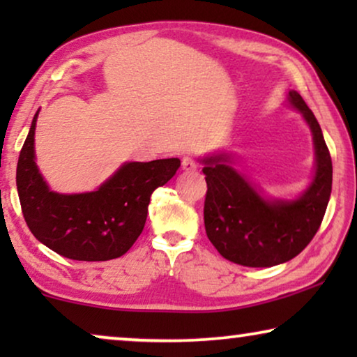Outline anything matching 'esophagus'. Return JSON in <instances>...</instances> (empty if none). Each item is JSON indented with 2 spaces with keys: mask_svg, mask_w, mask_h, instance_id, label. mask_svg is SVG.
<instances>
[{
  "mask_svg": "<svg viewBox=\"0 0 357 357\" xmlns=\"http://www.w3.org/2000/svg\"><path fill=\"white\" fill-rule=\"evenodd\" d=\"M182 167H183V170H195L198 167V164H197V160H195L193 158H190V155H185V158L182 159Z\"/></svg>",
  "mask_w": 357,
  "mask_h": 357,
  "instance_id": "obj_1",
  "label": "esophagus"
}]
</instances>
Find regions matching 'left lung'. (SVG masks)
Returning <instances> with one entry per match:
<instances>
[{
	"mask_svg": "<svg viewBox=\"0 0 357 357\" xmlns=\"http://www.w3.org/2000/svg\"><path fill=\"white\" fill-rule=\"evenodd\" d=\"M286 100L309 125L315 149L314 175L299 197H266L234 167V154L216 153L199 159L208 183V238L226 260L242 266L270 268L292 260L314 238L328 206L333 167L324 133L299 92L291 89Z\"/></svg>",
	"mask_w": 357,
	"mask_h": 357,
	"instance_id": "1",
	"label": "left lung"
}]
</instances>
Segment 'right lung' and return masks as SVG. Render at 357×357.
<instances>
[{
    "label": "right lung",
    "instance_id": "1",
    "mask_svg": "<svg viewBox=\"0 0 357 357\" xmlns=\"http://www.w3.org/2000/svg\"><path fill=\"white\" fill-rule=\"evenodd\" d=\"M37 116L38 110L16 172L19 202L31 232L71 260L105 261L125 255L143 232L151 195L174 177L180 159L125 162L94 192H53L36 164Z\"/></svg>",
    "mask_w": 357,
    "mask_h": 357
}]
</instances>
